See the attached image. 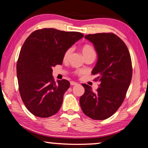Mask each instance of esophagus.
I'll use <instances>...</instances> for the list:
<instances>
[{"label": "esophagus", "mask_w": 148, "mask_h": 148, "mask_svg": "<svg viewBox=\"0 0 148 148\" xmlns=\"http://www.w3.org/2000/svg\"><path fill=\"white\" fill-rule=\"evenodd\" d=\"M70 84H71V86H77V85H78L77 83H76V82H71Z\"/></svg>", "instance_id": "esophagus-1"}]
</instances>
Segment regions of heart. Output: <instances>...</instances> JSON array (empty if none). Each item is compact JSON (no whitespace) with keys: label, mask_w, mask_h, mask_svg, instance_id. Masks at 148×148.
<instances>
[{"label":"heart","mask_w":148,"mask_h":148,"mask_svg":"<svg viewBox=\"0 0 148 148\" xmlns=\"http://www.w3.org/2000/svg\"><path fill=\"white\" fill-rule=\"evenodd\" d=\"M82 52L84 58L88 56H90V55L95 54V50H94V48H92L91 45H88V44L83 45L82 48ZM71 53V48H69V49L66 50L65 53H64V56H63V59H64V60H67L69 59Z\"/></svg>","instance_id":"obj_1"}]
</instances>
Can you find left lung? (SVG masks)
Masks as SVG:
<instances>
[{"label":"left lung","mask_w":148,"mask_h":148,"mask_svg":"<svg viewBox=\"0 0 148 148\" xmlns=\"http://www.w3.org/2000/svg\"><path fill=\"white\" fill-rule=\"evenodd\" d=\"M93 44L98 54L92 74L96 75L100 87L96 92L83 84L85 92L79 103L86 116L95 120L110 117L124 101L132 78V64L127 47L112 33L85 36Z\"/></svg>","instance_id":"8db88e82"}]
</instances>
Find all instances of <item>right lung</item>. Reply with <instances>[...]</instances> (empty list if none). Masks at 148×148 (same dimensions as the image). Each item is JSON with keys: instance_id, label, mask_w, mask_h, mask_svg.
Wrapping results in <instances>:
<instances>
[{"instance_id": "add662e5", "label": "right lung", "mask_w": 148, "mask_h": 148, "mask_svg": "<svg viewBox=\"0 0 148 148\" xmlns=\"http://www.w3.org/2000/svg\"><path fill=\"white\" fill-rule=\"evenodd\" d=\"M83 36L80 32L43 29L26 39L17 60V77L22 101L34 115L46 118L59 111L70 84L65 79L55 82L52 68L62 64L66 50Z\"/></svg>"}]
</instances>
